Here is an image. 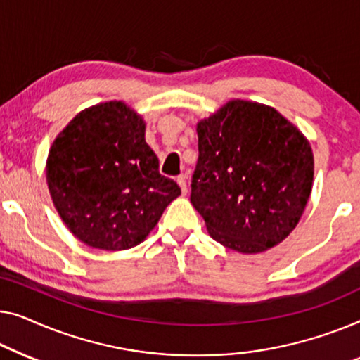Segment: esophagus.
I'll return each mask as SVG.
<instances>
[{
	"mask_svg": "<svg viewBox=\"0 0 360 360\" xmlns=\"http://www.w3.org/2000/svg\"><path fill=\"white\" fill-rule=\"evenodd\" d=\"M178 184L181 186V191H182V194H186L187 192V181H186V176H178Z\"/></svg>",
	"mask_w": 360,
	"mask_h": 360,
	"instance_id": "esophagus-1",
	"label": "esophagus"
}]
</instances>
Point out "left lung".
Masks as SVG:
<instances>
[{
    "instance_id": "8db88e82",
    "label": "left lung",
    "mask_w": 360,
    "mask_h": 360,
    "mask_svg": "<svg viewBox=\"0 0 360 360\" xmlns=\"http://www.w3.org/2000/svg\"><path fill=\"white\" fill-rule=\"evenodd\" d=\"M191 202L210 236L256 255L290 235L313 186L310 141L274 108L233 99L197 124Z\"/></svg>"
}]
</instances>
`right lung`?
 I'll use <instances>...</instances> for the list:
<instances>
[{"label":"right lung","instance_id":"right-lung-1","mask_svg":"<svg viewBox=\"0 0 360 360\" xmlns=\"http://www.w3.org/2000/svg\"><path fill=\"white\" fill-rule=\"evenodd\" d=\"M45 171L60 219L96 250L140 245L181 195L160 174L143 119L122 101L81 110L50 146Z\"/></svg>","mask_w":360,"mask_h":360}]
</instances>
